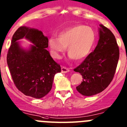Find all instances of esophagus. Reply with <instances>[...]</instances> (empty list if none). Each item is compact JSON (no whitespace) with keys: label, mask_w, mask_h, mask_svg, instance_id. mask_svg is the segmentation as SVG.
<instances>
[{"label":"esophagus","mask_w":127,"mask_h":127,"mask_svg":"<svg viewBox=\"0 0 127 127\" xmlns=\"http://www.w3.org/2000/svg\"><path fill=\"white\" fill-rule=\"evenodd\" d=\"M61 72L62 73H65H65H67L68 72H70V69L69 68H66V67H62L61 68Z\"/></svg>","instance_id":"obj_1"}]
</instances>
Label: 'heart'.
<instances>
[{
  "label": "heart",
  "instance_id": "b5f03b06",
  "mask_svg": "<svg viewBox=\"0 0 127 127\" xmlns=\"http://www.w3.org/2000/svg\"><path fill=\"white\" fill-rule=\"evenodd\" d=\"M96 32L92 28L77 25L60 32L59 38L51 37L48 46L53 58L60 59L67 48L69 58L81 62L91 52L96 41Z\"/></svg>",
  "mask_w": 127,
  "mask_h": 127
}]
</instances>
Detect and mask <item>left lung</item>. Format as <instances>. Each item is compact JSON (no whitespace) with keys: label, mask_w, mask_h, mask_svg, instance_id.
<instances>
[{"label":"left lung","mask_w":127,"mask_h":127,"mask_svg":"<svg viewBox=\"0 0 127 127\" xmlns=\"http://www.w3.org/2000/svg\"><path fill=\"white\" fill-rule=\"evenodd\" d=\"M99 40L95 50L74 69L83 80L76 89L83 96H91L101 93L113 79L118 59L119 48L112 32L99 24Z\"/></svg>","instance_id":"left-lung-1"}]
</instances>
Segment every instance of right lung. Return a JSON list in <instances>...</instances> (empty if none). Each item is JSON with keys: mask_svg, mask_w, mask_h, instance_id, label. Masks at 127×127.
<instances>
[{"mask_svg": "<svg viewBox=\"0 0 127 127\" xmlns=\"http://www.w3.org/2000/svg\"><path fill=\"white\" fill-rule=\"evenodd\" d=\"M23 38L32 43L28 49L22 47L18 41ZM48 47V39L37 29L21 26L12 36L7 63L16 86L26 96L36 99L46 96L52 89L55 75L61 72Z\"/></svg>", "mask_w": 127, "mask_h": 127, "instance_id": "add662e5", "label": "right lung"}]
</instances>
